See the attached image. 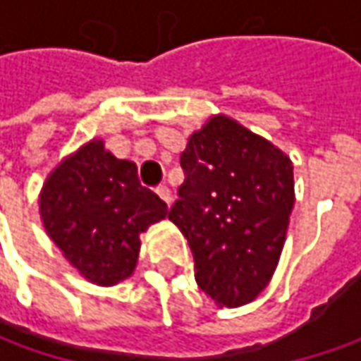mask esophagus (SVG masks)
<instances>
[{
  "mask_svg": "<svg viewBox=\"0 0 361 361\" xmlns=\"http://www.w3.org/2000/svg\"><path fill=\"white\" fill-rule=\"evenodd\" d=\"M157 195H159L160 199H162V201H164L166 204H169V207H171V202H173V195H171V190H169V188L159 187V188H157Z\"/></svg>",
  "mask_w": 361,
  "mask_h": 361,
  "instance_id": "obj_1",
  "label": "esophagus"
}]
</instances>
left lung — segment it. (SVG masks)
I'll use <instances>...</instances> for the list:
<instances>
[{
	"instance_id": "1",
	"label": "left lung",
	"mask_w": 361,
	"mask_h": 361,
	"mask_svg": "<svg viewBox=\"0 0 361 361\" xmlns=\"http://www.w3.org/2000/svg\"><path fill=\"white\" fill-rule=\"evenodd\" d=\"M185 183L169 219L187 237L195 279L221 307L265 289L295 202L293 164L229 116H213L180 154Z\"/></svg>"
}]
</instances>
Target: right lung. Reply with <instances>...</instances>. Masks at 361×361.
<instances>
[{"instance_id":"1","label":"right lung","mask_w":361,"mask_h":361,"mask_svg":"<svg viewBox=\"0 0 361 361\" xmlns=\"http://www.w3.org/2000/svg\"><path fill=\"white\" fill-rule=\"evenodd\" d=\"M39 215L49 239L88 281L116 285L136 267L138 235L169 211L159 195L140 185L134 162L92 140L49 174Z\"/></svg>"}]
</instances>
